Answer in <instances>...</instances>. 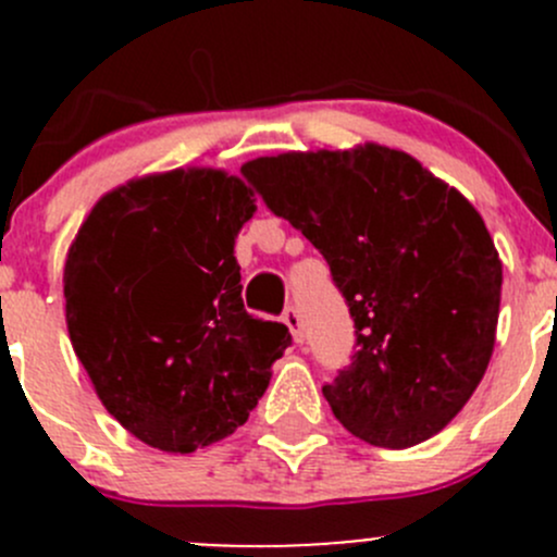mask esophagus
Masks as SVG:
<instances>
[{
	"mask_svg": "<svg viewBox=\"0 0 557 557\" xmlns=\"http://www.w3.org/2000/svg\"><path fill=\"white\" fill-rule=\"evenodd\" d=\"M283 320H285V325H288V329H290V334H294V339L296 342H305V323H301L299 307H296V305L285 307Z\"/></svg>",
	"mask_w": 557,
	"mask_h": 557,
	"instance_id": "esophagus-1",
	"label": "esophagus"
}]
</instances>
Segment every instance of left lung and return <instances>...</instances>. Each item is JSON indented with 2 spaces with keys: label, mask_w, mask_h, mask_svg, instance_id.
Here are the masks:
<instances>
[{
  "label": "left lung",
  "mask_w": 557,
  "mask_h": 557,
  "mask_svg": "<svg viewBox=\"0 0 557 557\" xmlns=\"http://www.w3.org/2000/svg\"><path fill=\"white\" fill-rule=\"evenodd\" d=\"M243 174L318 247L350 307L356 352L323 385L336 420L391 450L440 434L496 342L502 261L480 212L383 145L263 156Z\"/></svg>",
  "instance_id": "1"
}]
</instances>
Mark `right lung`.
Returning a JSON list of instances; mask_svg holds the SVG:
<instances>
[{
  "label": "right lung",
  "instance_id": "1",
  "mask_svg": "<svg viewBox=\"0 0 557 557\" xmlns=\"http://www.w3.org/2000/svg\"><path fill=\"white\" fill-rule=\"evenodd\" d=\"M239 177L174 170L102 196L64 263L66 329L107 412L145 445L194 453L234 434L290 345L243 305Z\"/></svg>",
  "mask_w": 557,
  "mask_h": 557
}]
</instances>
